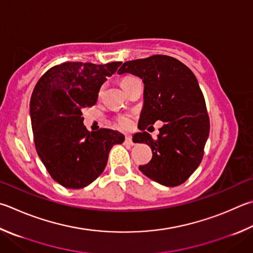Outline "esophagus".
Here are the masks:
<instances>
[{
    "label": "esophagus",
    "mask_w": 253,
    "mask_h": 253,
    "mask_svg": "<svg viewBox=\"0 0 253 253\" xmlns=\"http://www.w3.org/2000/svg\"><path fill=\"white\" fill-rule=\"evenodd\" d=\"M125 144L129 145V146H134V142H132V140H131V137H130V136L126 135V137H125Z\"/></svg>",
    "instance_id": "esophagus-1"
}]
</instances>
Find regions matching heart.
I'll return each mask as SVG.
<instances>
[{"mask_svg":"<svg viewBox=\"0 0 253 253\" xmlns=\"http://www.w3.org/2000/svg\"><path fill=\"white\" fill-rule=\"evenodd\" d=\"M135 80H136L135 77H131V76H126V77H124V79H122L121 86L123 87V89L125 90L127 88V86L129 85L130 83L132 81H135ZM118 124H119V126H121V127L127 128V127H129L130 122H129V119H128L127 117H119L118 118Z\"/></svg>","mask_w":253,"mask_h":253,"instance_id":"heart-1","label":"heart"}]
</instances>
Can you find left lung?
Instances as JSON below:
<instances>
[{"mask_svg":"<svg viewBox=\"0 0 253 253\" xmlns=\"http://www.w3.org/2000/svg\"><path fill=\"white\" fill-rule=\"evenodd\" d=\"M119 75L129 73L144 83V105L135 142L147 144L153 158L139 170L166 187L179 186L201 163L209 136V117L196 76L185 64L166 55H154L123 64ZM157 120L164 123L157 140L144 131Z\"/></svg>","mask_w":253,"mask_h":253,"instance_id":"8db88e82","label":"left lung"}]
</instances>
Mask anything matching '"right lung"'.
Segmentation results:
<instances>
[{
    "label": "right lung",
    "instance_id": "1",
    "mask_svg": "<svg viewBox=\"0 0 253 253\" xmlns=\"http://www.w3.org/2000/svg\"><path fill=\"white\" fill-rule=\"evenodd\" d=\"M121 65L63 63L45 73L32 94L36 151L50 177L68 189L84 188L98 178L113 146L125 140L116 130L88 131L82 117V109L95 105L100 87Z\"/></svg>",
    "mask_w": 253,
    "mask_h": 253
}]
</instances>
